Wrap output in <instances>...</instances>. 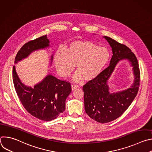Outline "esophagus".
<instances>
[{
    "label": "esophagus",
    "mask_w": 152,
    "mask_h": 152,
    "mask_svg": "<svg viewBox=\"0 0 152 152\" xmlns=\"http://www.w3.org/2000/svg\"><path fill=\"white\" fill-rule=\"evenodd\" d=\"M71 87H72V90H75L76 88H77L79 87V86L77 85H75V84H72L71 85Z\"/></svg>",
    "instance_id": "esophagus-1"
}]
</instances>
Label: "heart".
I'll return each mask as SVG.
<instances>
[{
    "instance_id": "obj_1",
    "label": "heart",
    "mask_w": 152,
    "mask_h": 152,
    "mask_svg": "<svg viewBox=\"0 0 152 152\" xmlns=\"http://www.w3.org/2000/svg\"><path fill=\"white\" fill-rule=\"evenodd\" d=\"M110 52L89 41H72L64 49H59L54 56V62L59 75L66 78L76 66L77 72L73 77L78 82L82 77L90 81L97 78L109 63Z\"/></svg>"
}]
</instances>
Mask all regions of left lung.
<instances>
[{
    "instance_id": "1",
    "label": "left lung",
    "mask_w": 152,
    "mask_h": 152,
    "mask_svg": "<svg viewBox=\"0 0 152 152\" xmlns=\"http://www.w3.org/2000/svg\"><path fill=\"white\" fill-rule=\"evenodd\" d=\"M103 38L112 48L113 55L110 66L97 78L83 86L85 112L90 118L101 123L112 121L124 113L136 97L140 82L139 65L135 54L128 47L111 38L106 36ZM123 59H127L131 63L134 81L131 88L111 94L109 91L107 81L117 63Z\"/></svg>"
}]
</instances>
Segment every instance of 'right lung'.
I'll return each instance as SVG.
<instances>
[{"label":"right lung","instance_id":"add662e5","mask_svg":"<svg viewBox=\"0 0 152 152\" xmlns=\"http://www.w3.org/2000/svg\"><path fill=\"white\" fill-rule=\"evenodd\" d=\"M47 35L42 36L25 44L17 52L15 63L28 57L32 52L49 47ZM53 55L51 56V62ZM12 79L17 96L26 110L32 116L43 121L56 118L66 109V100L72 92L70 82L48 75L33 88L20 80L14 66Z\"/></svg>","mask_w":152,"mask_h":152}]
</instances>
